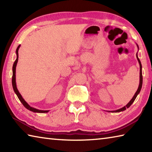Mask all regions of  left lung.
I'll use <instances>...</instances> for the list:
<instances>
[{
	"mask_svg": "<svg viewBox=\"0 0 152 152\" xmlns=\"http://www.w3.org/2000/svg\"><path fill=\"white\" fill-rule=\"evenodd\" d=\"M136 45H137V47H138V49L139 50V47L138 45V44H136ZM136 58H137V60L139 62V64H140V83H139V86H138V88L137 91H136V92L134 94V96H133V97L132 98V99L130 101V102L128 103L125 106H124L123 107H122L119 109H117V110H115V111H106L107 112H111V113H118V112H121V111H125V110L126 109H128L129 107L132 105V104L133 103V102H134V100L136 99V97H137L138 95L139 94L140 92V90L142 89V82H143V80H142V64H141V62L140 61V59L138 58V52L137 53H136Z\"/></svg>",
	"mask_w": 152,
	"mask_h": 152,
	"instance_id": "1",
	"label": "left lung"
}]
</instances>
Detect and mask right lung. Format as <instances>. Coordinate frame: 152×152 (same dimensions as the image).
I'll list each match as a JSON object with an SVG mask.
<instances>
[{"label": "right lung", "instance_id": "right-lung-1", "mask_svg": "<svg viewBox=\"0 0 152 152\" xmlns=\"http://www.w3.org/2000/svg\"><path fill=\"white\" fill-rule=\"evenodd\" d=\"M20 47V45H18V47H17L16 50V61H15L14 63L13 64V66H12V87H13V90L15 92V94H16V96L18 97V99H20V101L22 103L23 106L25 107L29 110V111H31L34 113H48L49 111V110H39V109H35L34 107H32L30 105H29V104L27 103L26 101L24 100V99L22 97V95L20 94V93L19 92L17 88V86H16V65L18 63V50L19 48Z\"/></svg>", "mask_w": 152, "mask_h": 152}]
</instances>
